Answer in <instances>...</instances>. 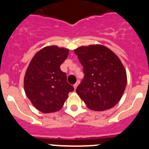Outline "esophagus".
<instances>
[{"label": "esophagus", "instance_id": "obj_1", "mask_svg": "<svg viewBox=\"0 0 149 149\" xmlns=\"http://www.w3.org/2000/svg\"><path fill=\"white\" fill-rule=\"evenodd\" d=\"M77 86H78V84L76 83L75 85H73V88H74V90H76V88H77Z\"/></svg>", "mask_w": 149, "mask_h": 149}]
</instances>
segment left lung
Masks as SVG:
<instances>
[{"label":"left lung","mask_w":149,"mask_h":149,"mask_svg":"<svg viewBox=\"0 0 149 149\" xmlns=\"http://www.w3.org/2000/svg\"><path fill=\"white\" fill-rule=\"evenodd\" d=\"M83 66L85 77L76 93L94 111L112 108L120 101L127 85V73L119 58L100 44L74 49Z\"/></svg>","instance_id":"obj_1"}]
</instances>
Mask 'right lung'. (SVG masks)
I'll return each instance as SVG.
<instances>
[{"instance_id": "1", "label": "right lung", "mask_w": 149, "mask_h": 149, "mask_svg": "<svg viewBox=\"0 0 149 149\" xmlns=\"http://www.w3.org/2000/svg\"><path fill=\"white\" fill-rule=\"evenodd\" d=\"M68 54V49L48 46L37 52L30 62L24 74V88L37 110L43 113L58 112L74 89L60 69Z\"/></svg>"}]
</instances>
